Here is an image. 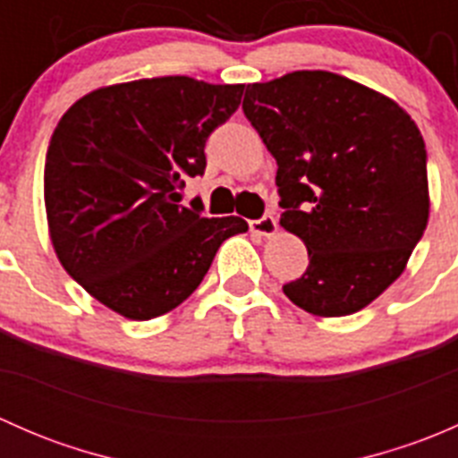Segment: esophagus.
Listing matches in <instances>:
<instances>
[{
  "instance_id": "1",
  "label": "esophagus",
  "mask_w": 458,
  "mask_h": 458,
  "mask_svg": "<svg viewBox=\"0 0 458 458\" xmlns=\"http://www.w3.org/2000/svg\"><path fill=\"white\" fill-rule=\"evenodd\" d=\"M250 230L255 234H261V237H272L279 230V224H276V219L272 215H263L261 219L250 221Z\"/></svg>"
}]
</instances>
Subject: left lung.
Here are the masks:
<instances>
[{
	"mask_svg": "<svg viewBox=\"0 0 458 458\" xmlns=\"http://www.w3.org/2000/svg\"><path fill=\"white\" fill-rule=\"evenodd\" d=\"M243 114L279 165V224L310 259L285 297L317 317L359 312L399 279L428 225L417 123L390 97L327 71L248 84Z\"/></svg>",
	"mask_w": 458,
	"mask_h": 458,
	"instance_id": "obj_1",
	"label": "left lung"
}]
</instances>
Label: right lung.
<instances>
[{"instance_id": "obj_1", "label": "right lung", "mask_w": 458, "mask_h": 458, "mask_svg": "<svg viewBox=\"0 0 458 458\" xmlns=\"http://www.w3.org/2000/svg\"><path fill=\"white\" fill-rule=\"evenodd\" d=\"M243 84L152 77L97 88L66 110L44 165L48 233L64 270L117 315L148 321L186 301L242 216L182 206L206 140Z\"/></svg>"}]
</instances>
